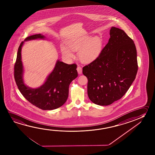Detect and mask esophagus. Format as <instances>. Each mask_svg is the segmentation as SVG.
<instances>
[{
    "instance_id": "obj_1",
    "label": "esophagus",
    "mask_w": 155,
    "mask_h": 155,
    "mask_svg": "<svg viewBox=\"0 0 155 155\" xmlns=\"http://www.w3.org/2000/svg\"><path fill=\"white\" fill-rule=\"evenodd\" d=\"M77 70L78 74H82V69H81V66H79L78 65V67H77Z\"/></svg>"
}]
</instances>
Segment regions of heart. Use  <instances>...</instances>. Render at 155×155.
I'll return each mask as SVG.
<instances>
[{"label":"heart","mask_w":155,"mask_h":155,"mask_svg":"<svg viewBox=\"0 0 155 155\" xmlns=\"http://www.w3.org/2000/svg\"><path fill=\"white\" fill-rule=\"evenodd\" d=\"M68 48L61 45L63 56L68 61L74 58L71 52L78 53L79 60L84 63H91L96 60L102 52L103 41L99 36H87L81 39H72L66 41Z\"/></svg>","instance_id":"1"}]
</instances>
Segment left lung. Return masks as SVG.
<instances>
[{
    "mask_svg": "<svg viewBox=\"0 0 155 155\" xmlns=\"http://www.w3.org/2000/svg\"><path fill=\"white\" fill-rule=\"evenodd\" d=\"M108 43L98 58L83 68L88 79L87 94L94 104L106 106L120 99L136 78L137 50L134 41L112 27Z\"/></svg>",
    "mask_w": 155,
    "mask_h": 155,
    "instance_id": "left-lung-1",
    "label": "left lung"
}]
</instances>
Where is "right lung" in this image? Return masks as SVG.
I'll list each match as a JSON object with an SVG mask.
<instances>
[{
    "instance_id": "right-lung-1",
    "label": "right lung",
    "mask_w": 155,
    "mask_h": 155,
    "mask_svg": "<svg viewBox=\"0 0 155 155\" xmlns=\"http://www.w3.org/2000/svg\"><path fill=\"white\" fill-rule=\"evenodd\" d=\"M45 38L41 34H37L29 36L21 43L15 65L14 75L18 89L28 102L41 109L52 110L61 107L66 102L69 96V85L77 77L78 73L76 64L69 65L58 60L53 71L43 85L37 88H32L25 84L21 54L23 44L26 41Z\"/></svg>"
}]
</instances>
